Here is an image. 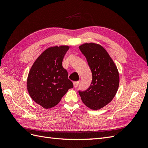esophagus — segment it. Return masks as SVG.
I'll return each instance as SVG.
<instances>
[{
	"mask_svg": "<svg viewBox=\"0 0 148 148\" xmlns=\"http://www.w3.org/2000/svg\"><path fill=\"white\" fill-rule=\"evenodd\" d=\"M78 84H79V82L78 81L73 82V86H74L75 88H77L78 86Z\"/></svg>",
	"mask_w": 148,
	"mask_h": 148,
	"instance_id": "obj_1",
	"label": "esophagus"
}]
</instances>
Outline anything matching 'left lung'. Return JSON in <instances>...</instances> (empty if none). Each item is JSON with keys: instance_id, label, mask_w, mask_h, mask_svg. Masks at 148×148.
<instances>
[{"instance_id": "8db88e82", "label": "left lung", "mask_w": 148, "mask_h": 148, "mask_svg": "<svg viewBox=\"0 0 148 148\" xmlns=\"http://www.w3.org/2000/svg\"><path fill=\"white\" fill-rule=\"evenodd\" d=\"M92 72V82L84 91L79 90L84 104L98 110L113 99L119 86V74L109 53L99 44H84L79 47Z\"/></svg>"}]
</instances>
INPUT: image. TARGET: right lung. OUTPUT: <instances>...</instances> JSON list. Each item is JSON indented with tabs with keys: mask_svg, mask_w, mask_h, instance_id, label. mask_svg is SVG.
<instances>
[{
	"mask_svg": "<svg viewBox=\"0 0 148 148\" xmlns=\"http://www.w3.org/2000/svg\"><path fill=\"white\" fill-rule=\"evenodd\" d=\"M69 46L50 47L34 62L29 71L27 88L32 99L44 109L56 106L73 83L62 66V60Z\"/></svg>",
	"mask_w": 148,
	"mask_h": 148,
	"instance_id": "obj_1",
	"label": "right lung"
}]
</instances>
